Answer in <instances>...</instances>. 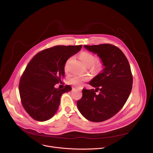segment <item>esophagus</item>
<instances>
[{
	"label": "esophagus",
	"mask_w": 153,
	"mask_h": 153,
	"mask_svg": "<svg viewBox=\"0 0 153 153\" xmlns=\"http://www.w3.org/2000/svg\"><path fill=\"white\" fill-rule=\"evenodd\" d=\"M76 89H77L79 91H81V89L80 88H76Z\"/></svg>",
	"instance_id": "1"
}]
</instances>
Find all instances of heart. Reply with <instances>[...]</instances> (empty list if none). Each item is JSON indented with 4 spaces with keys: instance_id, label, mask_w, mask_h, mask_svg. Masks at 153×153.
I'll return each mask as SVG.
<instances>
[{
    "instance_id": "heart-1",
    "label": "heart",
    "mask_w": 153,
    "mask_h": 153,
    "mask_svg": "<svg viewBox=\"0 0 153 153\" xmlns=\"http://www.w3.org/2000/svg\"><path fill=\"white\" fill-rule=\"evenodd\" d=\"M70 58L65 65V71L68 72L67 63L71 59ZM79 59L87 67H90L91 69L96 72H99L102 70L103 67V63L102 60L99 59L95 60V56L88 52H82L79 55ZM90 77L88 76H74L70 79L69 82L71 84L75 85L76 86H82L83 83L87 80H88Z\"/></svg>"
}]
</instances>
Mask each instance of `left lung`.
<instances>
[{"instance_id":"left-lung-1","label":"left lung","mask_w":153,"mask_h":153,"mask_svg":"<svg viewBox=\"0 0 153 153\" xmlns=\"http://www.w3.org/2000/svg\"><path fill=\"white\" fill-rule=\"evenodd\" d=\"M97 54L103 69L89 82L96 88L82 90V97L77 102L82 115L90 121L103 122L116 114L126 103L131 91L133 77L129 62L123 53L111 44L84 45ZM99 91L97 95L95 92Z\"/></svg>"}]
</instances>
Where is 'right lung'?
Masks as SVG:
<instances>
[{
    "instance_id": "add662e5",
    "label": "right lung",
    "mask_w": 153,
    "mask_h": 153,
    "mask_svg": "<svg viewBox=\"0 0 153 153\" xmlns=\"http://www.w3.org/2000/svg\"><path fill=\"white\" fill-rule=\"evenodd\" d=\"M82 47L55 46L39 52L29 62L20 79L19 90L22 103L33 119L44 122L56 114L62 95L72 88L67 85L60 90L54 86L62 82L67 60Z\"/></svg>"
}]
</instances>
